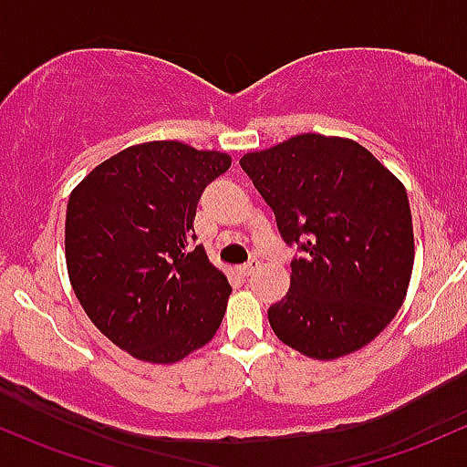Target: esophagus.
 Returning a JSON list of instances; mask_svg holds the SVG:
<instances>
[{
	"instance_id": "esophagus-1",
	"label": "esophagus",
	"mask_w": 467,
	"mask_h": 467,
	"mask_svg": "<svg viewBox=\"0 0 467 467\" xmlns=\"http://www.w3.org/2000/svg\"><path fill=\"white\" fill-rule=\"evenodd\" d=\"M254 270H259V261H257V259H250L248 264L239 265V275H242V276L254 275Z\"/></svg>"
}]
</instances>
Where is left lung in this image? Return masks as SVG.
Here are the masks:
<instances>
[{
    "label": "left lung",
    "instance_id": "8db88e82",
    "mask_svg": "<svg viewBox=\"0 0 467 467\" xmlns=\"http://www.w3.org/2000/svg\"><path fill=\"white\" fill-rule=\"evenodd\" d=\"M239 166L273 208L292 259L288 295L268 308L275 335L310 358L368 346L401 308L414 264L403 183L343 137L296 135Z\"/></svg>",
    "mask_w": 467,
    "mask_h": 467
}]
</instances>
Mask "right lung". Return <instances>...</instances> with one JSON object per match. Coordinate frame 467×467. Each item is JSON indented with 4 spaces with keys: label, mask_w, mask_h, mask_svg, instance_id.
<instances>
[{
    "label": "right lung",
    "mask_w": 467,
    "mask_h": 467,
    "mask_svg": "<svg viewBox=\"0 0 467 467\" xmlns=\"http://www.w3.org/2000/svg\"><path fill=\"white\" fill-rule=\"evenodd\" d=\"M225 152L148 141L117 152L70 192L66 265L101 335L150 363L182 361L222 326L230 284L194 245L203 188Z\"/></svg>",
    "instance_id": "obj_1"
}]
</instances>
